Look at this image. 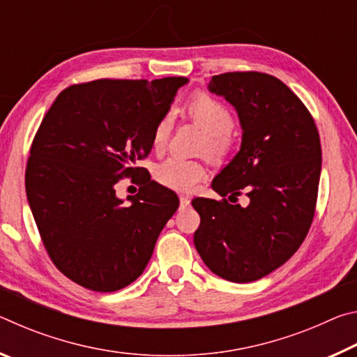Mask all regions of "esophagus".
<instances>
[{
    "mask_svg": "<svg viewBox=\"0 0 357 357\" xmlns=\"http://www.w3.org/2000/svg\"><path fill=\"white\" fill-rule=\"evenodd\" d=\"M179 202H181V206H189L190 198L187 195H179Z\"/></svg>",
    "mask_w": 357,
    "mask_h": 357,
    "instance_id": "1",
    "label": "esophagus"
}]
</instances>
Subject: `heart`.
<instances>
[{"label": "heart", "instance_id": "b5f03b06", "mask_svg": "<svg viewBox=\"0 0 357 357\" xmlns=\"http://www.w3.org/2000/svg\"><path fill=\"white\" fill-rule=\"evenodd\" d=\"M185 114L206 132L204 151L213 159H222L231 149L234 118L229 108L204 93L193 94L185 105ZM173 128V118L165 113L153 132L154 151H164ZM204 178V168L195 160L172 155L154 168V179L160 185L176 192H190Z\"/></svg>", "mask_w": 357, "mask_h": 357}]
</instances>
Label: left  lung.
<instances>
[{
  "mask_svg": "<svg viewBox=\"0 0 357 357\" xmlns=\"http://www.w3.org/2000/svg\"><path fill=\"white\" fill-rule=\"evenodd\" d=\"M211 93L238 113L239 153L213 179L232 201L244 190L243 208L227 200L195 198L200 214L193 244L222 279L247 283L288 261L312 225L321 173V144L312 114L285 83L261 72L214 75Z\"/></svg>",
  "mask_w": 357,
  "mask_h": 357,
  "instance_id": "8db88e82",
  "label": "left lung"
}]
</instances>
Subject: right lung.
<instances>
[{"instance_id": "1", "label": "right lung", "mask_w": 357, "mask_h": 357, "mask_svg": "<svg viewBox=\"0 0 357 357\" xmlns=\"http://www.w3.org/2000/svg\"><path fill=\"white\" fill-rule=\"evenodd\" d=\"M187 82L74 84L42 119L29 151L26 197L53 264L78 285L100 293L130 285L176 213V193L134 165L151 153L155 124ZM128 176H137L141 189L126 205L114 185Z\"/></svg>"}]
</instances>
